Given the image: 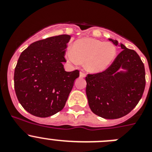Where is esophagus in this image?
<instances>
[{"label": "esophagus", "mask_w": 152, "mask_h": 152, "mask_svg": "<svg viewBox=\"0 0 152 152\" xmlns=\"http://www.w3.org/2000/svg\"><path fill=\"white\" fill-rule=\"evenodd\" d=\"M86 76V74L84 73V72H80V77H85Z\"/></svg>", "instance_id": "34e87169"}]
</instances>
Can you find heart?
<instances>
[{"instance_id":"heart-1","label":"heart","mask_w":152,"mask_h":152,"mask_svg":"<svg viewBox=\"0 0 152 152\" xmlns=\"http://www.w3.org/2000/svg\"><path fill=\"white\" fill-rule=\"evenodd\" d=\"M116 55V46L110 42L85 38L74 42L66 58L74 64L85 62V69L91 73H100L108 68Z\"/></svg>"}]
</instances>
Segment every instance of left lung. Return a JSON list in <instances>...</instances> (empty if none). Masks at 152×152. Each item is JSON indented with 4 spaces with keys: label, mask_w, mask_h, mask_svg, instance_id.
I'll use <instances>...</instances> for the list:
<instances>
[{
    "label": "left lung",
    "mask_w": 152,
    "mask_h": 152,
    "mask_svg": "<svg viewBox=\"0 0 152 152\" xmlns=\"http://www.w3.org/2000/svg\"><path fill=\"white\" fill-rule=\"evenodd\" d=\"M109 39L123 50L104 72L88 75L86 94L94 113L113 119L127 115L141 100L145 87V71L135 51L117 40Z\"/></svg>",
    "instance_id": "8db88e82"
}]
</instances>
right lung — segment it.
<instances>
[{
  "mask_svg": "<svg viewBox=\"0 0 152 152\" xmlns=\"http://www.w3.org/2000/svg\"><path fill=\"white\" fill-rule=\"evenodd\" d=\"M71 36L59 35L36 41L20 56L14 71L19 102L28 113L48 117L64 108L79 71L65 72L63 63Z\"/></svg>",
  "mask_w": 152,
  "mask_h": 152,
  "instance_id": "right-lung-1",
  "label": "right lung"
}]
</instances>
